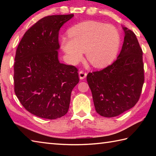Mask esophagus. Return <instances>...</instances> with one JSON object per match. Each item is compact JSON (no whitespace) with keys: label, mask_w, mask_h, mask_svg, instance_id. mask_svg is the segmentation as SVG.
I'll list each match as a JSON object with an SVG mask.
<instances>
[{"label":"esophagus","mask_w":156,"mask_h":156,"mask_svg":"<svg viewBox=\"0 0 156 156\" xmlns=\"http://www.w3.org/2000/svg\"><path fill=\"white\" fill-rule=\"evenodd\" d=\"M87 74L86 72H84L83 71H80L79 72V78H80V80H82V79H84L87 76Z\"/></svg>","instance_id":"34e87169"}]
</instances>
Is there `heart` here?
<instances>
[{
	"label": "heart",
	"instance_id": "heart-1",
	"mask_svg": "<svg viewBox=\"0 0 156 156\" xmlns=\"http://www.w3.org/2000/svg\"><path fill=\"white\" fill-rule=\"evenodd\" d=\"M69 38L64 37L61 44L69 62H80L83 51L87 60L95 68L106 67L117 54L119 34L113 26L88 21L74 25L68 30Z\"/></svg>",
	"mask_w": 156,
	"mask_h": 156
}]
</instances>
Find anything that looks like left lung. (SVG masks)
Instances as JSON below:
<instances>
[{
	"label": "left lung",
	"mask_w": 156,
	"mask_h": 156,
	"mask_svg": "<svg viewBox=\"0 0 156 156\" xmlns=\"http://www.w3.org/2000/svg\"><path fill=\"white\" fill-rule=\"evenodd\" d=\"M121 51L110 66L88 73L96 111L105 117H113L133 107L140 98L144 83L143 51L136 35L127 27Z\"/></svg>",
	"instance_id": "1"
}]
</instances>
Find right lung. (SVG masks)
I'll list each match as a JSON object with an SVG mask.
<instances>
[{"mask_svg": "<svg viewBox=\"0 0 156 156\" xmlns=\"http://www.w3.org/2000/svg\"><path fill=\"white\" fill-rule=\"evenodd\" d=\"M74 15L42 18L25 32L16 49L15 92L25 108L37 117L55 119L68 112L78 69L58 59L59 29Z\"/></svg>", "mask_w": 156, "mask_h": 156, "instance_id": "right-lung-1", "label": "right lung"}]
</instances>
